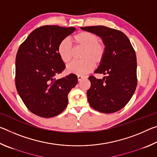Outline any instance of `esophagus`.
I'll return each instance as SVG.
<instances>
[{
    "mask_svg": "<svg viewBox=\"0 0 157 157\" xmlns=\"http://www.w3.org/2000/svg\"><path fill=\"white\" fill-rule=\"evenodd\" d=\"M84 76H82V75H78V81H81L82 79H84Z\"/></svg>",
    "mask_w": 157,
    "mask_h": 157,
    "instance_id": "esophagus-1",
    "label": "esophagus"
}]
</instances>
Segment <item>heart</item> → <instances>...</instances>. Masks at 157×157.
<instances>
[{
  "label": "heart",
  "instance_id": "heart-1",
  "mask_svg": "<svg viewBox=\"0 0 157 157\" xmlns=\"http://www.w3.org/2000/svg\"><path fill=\"white\" fill-rule=\"evenodd\" d=\"M73 41L77 46L84 48L82 55L83 59L73 61L67 66L66 71L69 73L86 75L94 68V63L95 64H99L104 59L105 46L99 42V38L96 34L89 32H80L76 34L73 36ZM57 51L63 62L68 63L72 59L73 48L68 39H63L60 42Z\"/></svg>",
  "mask_w": 157,
  "mask_h": 157
}]
</instances>
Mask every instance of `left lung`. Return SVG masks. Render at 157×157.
<instances>
[{"label": "left lung", "instance_id": "obj_1", "mask_svg": "<svg viewBox=\"0 0 157 157\" xmlns=\"http://www.w3.org/2000/svg\"><path fill=\"white\" fill-rule=\"evenodd\" d=\"M102 39L106 52L95 73L107 75L102 79L89 76L91 87L87 99L100 112H116L131 99L137 85L136 56L129 39L121 31L105 26L81 27Z\"/></svg>", "mask_w": 157, "mask_h": 157}]
</instances>
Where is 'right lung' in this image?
<instances>
[{"label": "right lung", "instance_id": "1", "mask_svg": "<svg viewBox=\"0 0 157 157\" xmlns=\"http://www.w3.org/2000/svg\"><path fill=\"white\" fill-rule=\"evenodd\" d=\"M75 30L74 27L42 26L32 32L18 50L16 87L26 107L36 116L59 115L67 107L68 93L78 84L75 74L55 78L65 68L58 46Z\"/></svg>", "mask_w": 157, "mask_h": 157}]
</instances>
